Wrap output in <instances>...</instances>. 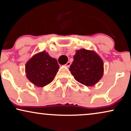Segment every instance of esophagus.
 I'll return each mask as SVG.
<instances>
[{"label": "esophagus", "mask_w": 131, "mask_h": 131, "mask_svg": "<svg viewBox=\"0 0 131 131\" xmlns=\"http://www.w3.org/2000/svg\"><path fill=\"white\" fill-rule=\"evenodd\" d=\"M71 63L70 61H68V62L67 63V64H65V66L67 67L68 68V67H70V66L71 65Z\"/></svg>", "instance_id": "obj_1"}]
</instances>
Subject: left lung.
<instances>
[{
  "mask_svg": "<svg viewBox=\"0 0 131 131\" xmlns=\"http://www.w3.org/2000/svg\"><path fill=\"white\" fill-rule=\"evenodd\" d=\"M70 71L77 81L91 86L103 76L104 63L95 51L81 49L76 50Z\"/></svg>",
  "mask_w": 131,
  "mask_h": 131,
  "instance_id": "obj_1",
  "label": "left lung"
}]
</instances>
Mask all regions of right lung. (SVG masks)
Wrapping results in <instances>:
<instances>
[{
    "label": "right lung",
    "mask_w": 131,
    "mask_h": 131,
    "mask_svg": "<svg viewBox=\"0 0 131 131\" xmlns=\"http://www.w3.org/2000/svg\"><path fill=\"white\" fill-rule=\"evenodd\" d=\"M59 69L57 61L48 52L36 53L27 62L25 67L26 77L33 84L43 87L53 81Z\"/></svg>",
    "instance_id": "add662e5"
}]
</instances>
